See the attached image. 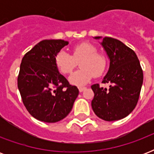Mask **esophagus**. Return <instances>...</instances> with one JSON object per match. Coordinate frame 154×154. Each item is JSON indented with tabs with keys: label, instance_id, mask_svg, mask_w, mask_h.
I'll list each match as a JSON object with an SVG mask.
<instances>
[{
	"label": "esophagus",
	"instance_id": "34e87169",
	"mask_svg": "<svg viewBox=\"0 0 154 154\" xmlns=\"http://www.w3.org/2000/svg\"><path fill=\"white\" fill-rule=\"evenodd\" d=\"M86 89V88H85V87H79V88H78V89H79V92L80 93H82V92H83L85 90V89Z\"/></svg>",
	"mask_w": 154,
	"mask_h": 154
}]
</instances>
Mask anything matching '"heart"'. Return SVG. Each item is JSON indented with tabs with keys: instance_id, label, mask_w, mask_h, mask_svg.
Returning a JSON list of instances; mask_svg holds the SVG:
<instances>
[{
	"instance_id": "b5f03b06",
	"label": "heart",
	"mask_w": 154,
	"mask_h": 154,
	"mask_svg": "<svg viewBox=\"0 0 154 154\" xmlns=\"http://www.w3.org/2000/svg\"><path fill=\"white\" fill-rule=\"evenodd\" d=\"M79 60L81 69L69 77L72 84L79 86L89 83L94 76H101L107 67L106 57L103 53H97L96 47L87 42L75 45L72 49V55L60 50L54 59L56 66L63 74H69L72 72Z\"/></svg>"
}]
</instances>
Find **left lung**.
I'll list each match as a JSON object with an SVG mask.
<instances>
[{
	"label": "left lung",
	"mask_w": 154,
	"mask_h": 154,
	"mask_svg": "<svg viewBox=\"0 0 154 154\" xmlns=\"http://www.w3.org/2000/svg\"><path fill=\"white\" fill-rule=\"evenodd\" d=\"M99 39L101 37H95ZM109 58V68L102 83L91 86L94 93L92 108L101 119L112 122L122 119L136 107L143 83V71L135 52L119 40L105 37L101 42Z\"/></svg>",
	"instance_id": "1"
}]
</instances>
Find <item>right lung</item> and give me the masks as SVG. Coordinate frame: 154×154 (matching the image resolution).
Wrapping results in <instances>:
<instances>
[{"instance_id":"1","label":"right lung","mask_w":154,"mask_h":154,"mask_svg":"<svg viewBox=\"0 0 154 154\" xmlns=\"http://www.w3.org/2000/svg\"><path fill=\"white\" fill-rule=\"evenodd\" d=\"M69 44L63 40H44L23 57L17 86L28 112L48 123L59 122L72 110L79 90L58 71L55 57Z\"/></svg>"}]
</instances>
